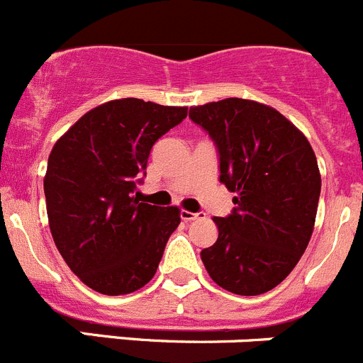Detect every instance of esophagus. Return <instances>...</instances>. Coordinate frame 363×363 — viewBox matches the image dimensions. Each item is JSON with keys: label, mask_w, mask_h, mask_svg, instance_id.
I'll return each instance as SVG.
<instances>
[{"label": "esophagus", "mask_w": 363, "mask_h": 363, "mask_svg": "<svg viewBox=\"0 0 363 363\" xmlns=\"http://www.w3.org/2000/svg\"><path fill=\"white\" fill-rule=\"evenodd\" d=\"M203 216V212H189V211H182L179 212V218L184 219V221H192V219H198Z\"/></svg>", "instance_id": "esophagus-1"}]
</instances>
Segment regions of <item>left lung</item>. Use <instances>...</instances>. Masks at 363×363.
Returning a JSON list of instances; mask_svg holds the SVG:
<instances>
[{
	"instance_id": "8db88e82",
	"label": "left lung",
	"mask_w": 363,
	"mask_h": 363,
	"mask_svg": "<svg viewBox=\"0 0 363 363\" xmlns=\"http://www.w3.org/2000/svg\"><path fill=\"white\" fill-rule=\"evenodd\" d=\"M194 124L219 152V182L235 192L218 241L201 261L218 286L261 295L281 284L304 254L317 218L320 172L310 142L277 109L247 99L194 106Z\"/></svg>"
}]
</instances>
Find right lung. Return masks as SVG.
<instances>
[{
  "mask_svg": "<svg viewBox=\"0 0 363 363\" xmlns=\"http://www.w3.org/2000/svg\"><path fill=\"white\" fill-rule=\"evenodd\" d=\"M185 116L187 108L118 99L82 115L53 145L45 176L50 230L91 290L133 294L155 277L179 208L140 203L135 191L155 142Z\"/></svg>",
  "mask_w": 363,
  "mask_h": 363,
  "instance_id": "add662e5",
  "label": "right lung"
}]
</instances>
